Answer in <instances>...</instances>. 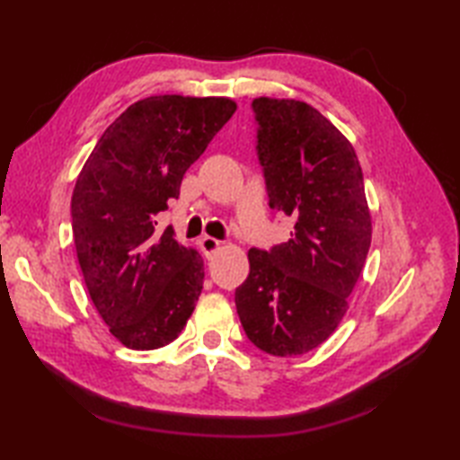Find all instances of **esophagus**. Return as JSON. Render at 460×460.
I'll return each mask as SVG.
<instances>
[{
    "mask_svg": "<svg viewBox=\"0 0 460 460\" xmlns=\"http://www.w3.org/2000/svg\"><path fill=\"white\" fill-rule=\"evenodd\" d=\"M199 249L203 251L205 257H211L213 252H217V251L221 249V241L213 239V237H203V239L199 241Z\"/></svg>",
    "mask_w": 460,
    "mask_h": 460,
    "instance_id": "34e87169",
    "label": "esophagus"
}]
</instances>
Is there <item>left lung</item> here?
Wrapping results in <instances>:
<instances>
[{
	"label": "left lung",
	"instance_id": "obj_1",
	"mask_svg": "<svg viewBox=\"0 0 460 460\" xmlns=\"http://www.w3.org/2000/svg\"><path fill=\"white\" fill-rule=\"evenodd\" d=\"M257 150L270 208L295 219L290 239L249 251L235 290L247 338L270 356L318 348L344 318L366 265L371 215L354 146L314 106L259 96Z\"/></svg>",
	"mask_w": 460,
	"mask_h": 460
}]
</instances>
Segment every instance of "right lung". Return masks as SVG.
Masks as SVG:
<instances>
[{"instance_id": "add662e5", "label": "right lung", "mask_w": 460, "mask_h": 460, "mask_svg": "<svg viewBox=\"0 0 460 460\" xmlns=\"http://www.w3.org/2000/svg\"><path fill=\"white\" fill-rule=\"evenodd\" d=\"M235 111L227 96H148L102 132L76 178V259L93 305L126 348L170 344L191 316L203 259L173 229H155V215Z\"/></svg>"}]
</instances>
